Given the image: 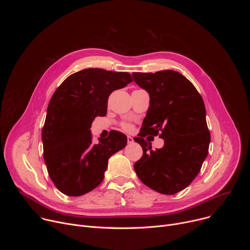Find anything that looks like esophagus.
<instances>
[{"instance_id": "1", "label": "esophagus", "mask_w": 250, "mask_h": 250, "mask_svg": "<svg viewBox=\"0 0 250 250\" xmlns=\"http://www.w3.org/2000/svg\"><path fill=\"white\" fill-rule=\"evenodd\" d=\"M133 142H134L133 138H132L131 136H127V144H128V145H131V144H133Z\"/></svg>"}]
</instances>
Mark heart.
<instances>
[{
  "label": "heart",
  "instance_id": "obj_1",
  "mask_svg": "<svg viewBox=\"0 0 250 250\" xmlns=\"http://www.w3.org/2000/svg\"><path fill=\"white\" fill-rule=\"evenodd\" d=\"M125 127L126 129H130V125H125Z\"/></svg>",
  "mask_w": 250,
  "mask_h": 250
}]
</instances>
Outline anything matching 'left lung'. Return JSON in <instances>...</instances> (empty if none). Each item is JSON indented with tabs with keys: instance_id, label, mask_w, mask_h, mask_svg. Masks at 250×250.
Masks as SVG:
<instances>
[{
	"instance_id": "obj_1",
	"label": "left lung",
	"mask_w": 250,
	"mask_h": 250,
	"mask_svg": "<svg viewBox=\"0 0 250 250\" xmlns=\"http://www.w3.org/2000/svg\"><path fill=\"white\" fill-rule=\"evenodd\" d=\"M132 77L150 98L138 137L133 138L144 150L134 171L150 189L174 195L191 184L208 156L210 135L204 101L195 86L173 70L134 72ZM157 134L165 146L153 152L144 137Z\"/></svg>"
}]
</instances>
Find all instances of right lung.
Here are the masks:
<instances>
[{
	"instance_id": "1",
	"label": "right lung",
	"mask_w": 250,
	"mask_h": 250,
	"mask_svg": "<svg viewBox=\"0 0 250 250\" xmlns=\"http://www.w3.org/2000/svg\"><path fill=\"white\" fill-rule=\"evenodd\" d=\"M130 82L127 72L88 68L67 77L54 92L42 128L43 158L61 193L78 197L94 190L109 158L126 146V136L117 130L94 144L90 128L96 117L106 115L112 92Z\"/></svg>"
}]
</instances>
